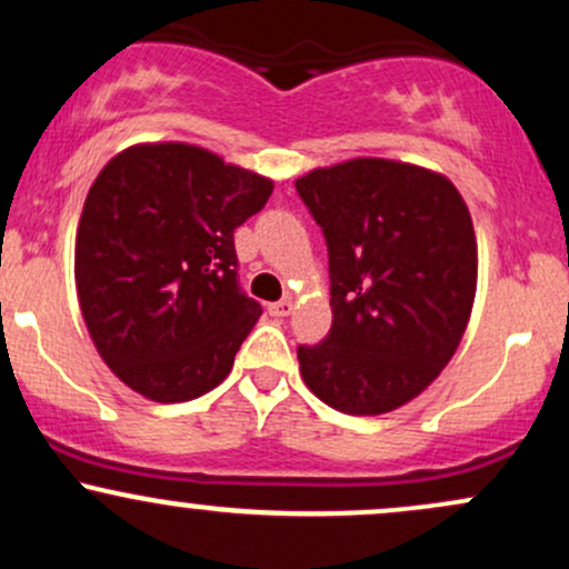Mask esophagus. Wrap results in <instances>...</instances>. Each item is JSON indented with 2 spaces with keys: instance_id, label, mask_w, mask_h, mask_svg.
Masks as SVG:
<instances>
[{
  "instance_id": "34e87169",
  "label": "esophagus",
  "mask_w": 569,
  "mask_h": 569,
  "mask_svg": "<svg viewBox=\"0 0 569 569\" xmlns=\"http://www.w3.org/2000/svg\"><path fill=\"white\" fill-rule=\"evenodd\" d=\"M291 310H293L291 299H280V302L267 305V312H270L272 318H286V316H291Z\"/></svg>"
}]
</instances>
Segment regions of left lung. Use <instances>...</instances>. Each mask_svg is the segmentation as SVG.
<instances>
[{
  "instance_id": "8db88e82",
  "label": "left lung",
  "mask_w": 569,
  "mask_h": 569,
  "mask_svg": "<svg viewBox=\"0 0 569 569\" xmlns=\"http://www.w3.org/2000/svg\"><path fill=\"white\" fill-rule=\"evenodd\" d=\"M329 246L331 331L299 345L307 388L345 415L420 396L466 335L476 297L473 221L447 176L356 158L297 179Z\"/></svg>"
}]
</instances>
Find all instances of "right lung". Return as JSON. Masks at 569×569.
<instances>
[{"mask_svg": "<svg viewBox=\"0 0 569 569\" xmlns=\"http://www.w3.org/2000/svg\"><path fill=\"white\" fill-rule=\"evenodd\" d=\"M272 181L194 143H136L103 166L77 227L74 280L98 356L158 403L230 375L262 316L238 286L234 230Z\"/></svg>", "mask_w": 569, "mask_h": 569, "instance_id": "add662e5", "label": "right lung"}]
</instances>
